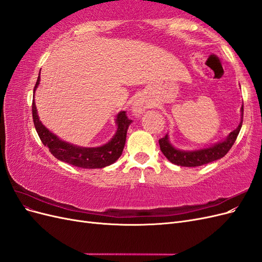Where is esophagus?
Wrapping results in <instances>:
<instances>
[{"label": "esophagus", "instance_id": "obj_1", "mask_svg": "<svg viewBox=\"0 0 262 262\" xmlns=\"http://www.w3.org/2000/svg\"><path fill=\"white\" fill-rule=\"evenodd\" d=\"M147 107V102L143 97H138L132 102V112L136 115L142 114Z\"/></svg>", "mask_w": 262, "mask_h": 262}]
</instances>
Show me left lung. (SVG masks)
<instances>
[{"instance_id": "left-lung-1", "label": "left lung", "mask_w": 262, "mask_h": 262, "mask_svg": "<svg viewBox=\"0 0 262 262\" xmlns=\"http://www.w3.org/2000/svg\"><path fill=\"white\" fill-rule=\"evenodd\" d=\"M244 113V106L242 107V116ZM243 124V118L239 125L228 134V137L220 143L214 144L211 147L196 149V150H181L175 148L169 142L168 136H166L160 139V146L162 153L165 155L169 162L178 166H185V167H196V166H202L208 163L214 162L220 158L224 157L228 150L234 145L235 141L238 137Z\"/></svg>"}]
</instances>
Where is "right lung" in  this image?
<instances>
[{"label":"right lung","mask_w":262,"mask_h":262,"mask_svg":"<svg viewBox=\"0 0 262 262\" xmlns=\"http://www.w3.org/2000/svg\"><path fill=\"white\" fill-rule=\"evenodd\" d=\"M39 82H40V76L37 78L34 93L39 85ZM125 114V112H120L117 115V132L107 144L98 147H82L60 140L55 134L47 129L39 120L35 99L33 100L34 124L43 145L48 147L50 153L59 161L82 168L106 167V166L114 164L121 156L125 144L126 131H128L129 125L132 122L131 119H129Z\"/></svg>","instance_id":"obj_1"}]
</instances>
